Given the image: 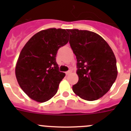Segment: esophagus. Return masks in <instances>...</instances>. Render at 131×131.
<instances>
[{
	"instance_id": "1",
	"label": "esophagus",
	"mask_w": 131,
	"mask_h": 131,
	"mask_svg": "<svg viewBox=\"0 0 131 131\" xmlns=\"http://www.w3.org/2000/svg\"><path fill=\"white\" fill-rule=\"evenodd\" d=\"M72 70H70L67 71V72H66V75H70V74L72 73Z\"/></svg>"
}]
</instances>
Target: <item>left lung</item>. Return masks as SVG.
<instances>
[{
	"mask_svg": "<svg viewBox=\"0 0 131 131\" xmlns=\"http://www.w3.org/2000/svg\"><path fill=\"white\" fill-rule=\"evenodd\" d=\"M69 43L77 58L79 81L73 91L88 101L105 94L117 77V61L108 43L98 34L88 30H67Z\"/></svg>",
	"mask_w": 131,
	"mask_h": 131,
	"instance_id": "8db88e82",
	"label": "left lung"
}]
</instances>
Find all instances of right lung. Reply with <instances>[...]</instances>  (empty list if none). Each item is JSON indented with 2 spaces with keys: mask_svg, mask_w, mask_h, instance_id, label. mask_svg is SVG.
Masks as SVG:
<instances>
[{
  "mask_svg": "<svg viewBox=\"0 0 131 131\" xmlns=\"http://www.w3.org/2000/svg\"><path fill=\"white\" fill-rule=\"evenodd\" d=\"M68 42L64 29L49 28L37 33L25 44L18 58L15 73L19 86L31 99L43 103L56 94L65 76L56 57Z\"/></svg>",
  "mask_w": 131,
  "mask_h": 131,
  "instance_id": "right-lung-1",
  "label": "right lung"
}]
</instances>
